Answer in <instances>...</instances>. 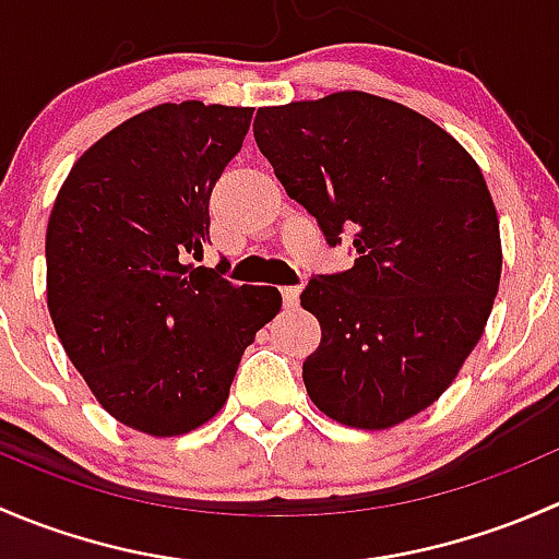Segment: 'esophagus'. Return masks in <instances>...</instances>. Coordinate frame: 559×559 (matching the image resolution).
<instances>
[{"mask_svg": "<svg viewBox=\"0 0 559 559\" xmlns=\"http://www.w3.org/2000/svg\"><path fill=\"white\" fill-rule=\"evenodd\" d=\"M281 297H284L286 308H295L297 300H300V286H284V289H281Z\"/></svg>", "mask_w": 559, "mask_h": 559, "instance_id": "34e87169", "label": "esophagus"}]
</instances>
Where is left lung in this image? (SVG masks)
<instances>
[{"label": "left lung", "instance_id": "1", "mask_svg": "<svg viewBox=\"0 0 559 559\" xmlns=\"http://www.w3.org/2000/svg\"><path fill=\"white\" fill-rule=\"evenodd\" d=\"M259 151L354 267L313 275L321 324L302 362L330 419L400 425L436 403L476 348L500 284V227L484 175L430 118L362 92L259 107Z\"/></svg>", "mask_w": 559, "mask_h": 559}]
</instances>
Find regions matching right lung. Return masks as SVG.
<instances>
[{"label": "right lung", "instance_id": "add662e5", "mask_svg": "<svg viewBox=\"0 0 559 559\" xmlns=\"http://www.w3.org/2000/svg\"><path fill=\"white\" fill-rule=\"evenodd\" d=\"M253 107L159 105L75 162L45 235L48 311L99 405L156 438L218 414L243 352L275 313V286L197 267L211 191Z\"/></svg>", "mask_w": 559, "mask_h": 559}]
</instances>
